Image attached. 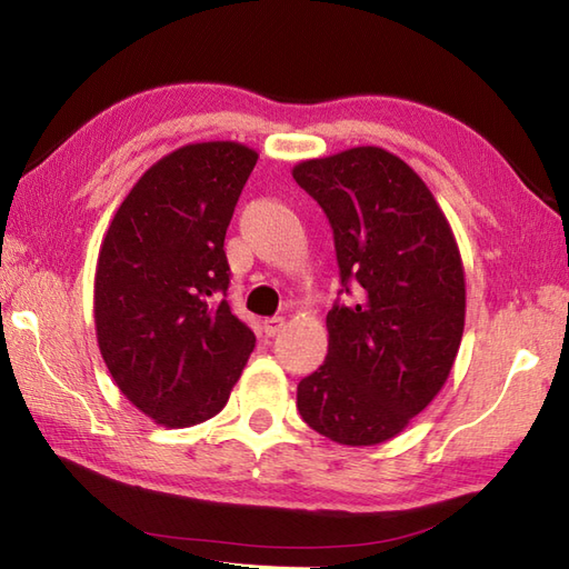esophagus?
Listing matches in <instances>:
<instances>
[{"label": "esophagus", "instance_id": "34e87169", "mask_svg": "<svg viewBox=\"0 0 569 569\" xmlns=\"http://www.w3.org/2000/svg\"><path fill=\"white\" fill-rule=\"evenodd\" d=\"M283 328H286V320L283 318H266L263 320V332L269 335V337H276Z\"/></svg>", "mask_w": 569, "mask_h": 569}]
</instances>
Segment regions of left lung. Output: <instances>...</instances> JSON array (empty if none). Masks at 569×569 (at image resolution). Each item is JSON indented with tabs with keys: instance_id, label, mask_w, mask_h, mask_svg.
Returning a JSON list of instances; mask_svg holds the SVG:
<instances>
[{
	"instance_id": "1",
	"label": "left lung",
	"mask_w": 569,
	"mask_h": 569,
	"mask_svg": "<svg viewBox=\"0 0 569 569\" xmlns=\"http://www.w3.org/2000/svg\"><path fill=\"white\" fill-rule=\"evenodd\" d=\"M296 183L335 234L345 291L328 312V357L298 383L308 426L340 445L396 438L450 377L465 332V266L422 178L379 147L300 161Z\"/></svg>"
}]
</instances>
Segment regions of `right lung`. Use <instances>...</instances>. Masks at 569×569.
Here are the masks:
<instances>
[{
    "label": "right lung",
    "mask_w": 569,
    "mask_h": 569,
    "mask_svg": "<svg viewBox=\"0 0 569 569\" xmlns=\"http://www.w3.org/2000/svg\"><path fill=\"white\" fill-rule=\"evenodd\" d=\"M257 159L237 141L171 151L137 180L102 239L100 352L119 391L159 426L220 413L257 345L224 298V234Z\"/></svg>",
    "instance_id": "obj_1"
}]
</instances>
